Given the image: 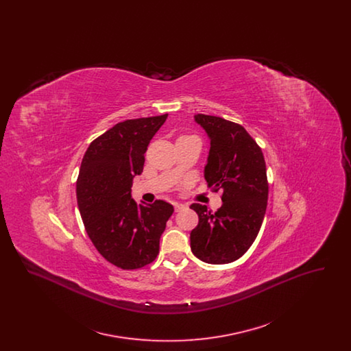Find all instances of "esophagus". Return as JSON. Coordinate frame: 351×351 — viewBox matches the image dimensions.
Listing matches in <instances>:
<instances>
[{"label": "esophagus", "mask_w": 351, "mask_h": 351, "mask_svg": "<svg viewBox=\"0 0 351 351\" xmlns=\"http://www.w3.org/2000/svg\"><path fill=\"white\" fill-rule=\"evenodd\" d=\"M173 206H175V210H176V212L182 210L184 208L183 204H180V202H175V204H173Z\"/></svg>", "instance_id": "34e87169"}]
</instances>
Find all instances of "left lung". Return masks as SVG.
Masks as SVG:
<instances>
[{
  "label": "left lung",
  "instance_id": "1",
  "mask_svg": "<svg viewBox=\"0 0 351 351\" xmlns=\"http://www.w3.org/2000/svg\"><path fill=\"white\" fill-rule=\"evenodd\" d=\"M195 121L210 139L204 178L213 191H222V205L215 213L205 205H191L199 216L191 250L205 263L226 265L250 249L262 226L268 200L266 162L243 126L206 114H196Z\"/></svg>",
  "mask_w": 351,
  "mask_h": 351
}]
</instances>
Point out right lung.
<instances>
[{
	"label": "right lung",
	"instance_id": "1",
	"mask_svg": "<svg viewBox=\"0 0 351 351\" xmlns=\"http://www.w3.org/2000/svg\"><path fill=\"white\" fill-rule=\"evenodd\" d=\"M168 114L126 119L96 138L84 154L76 196L85 230L101 255L122 269L150 265L173 206L166 201L139 204L132 185L145 152Z\"/></svg>",
	"mask_w": 351,
	"mask_h": 351
}]
</instances>
